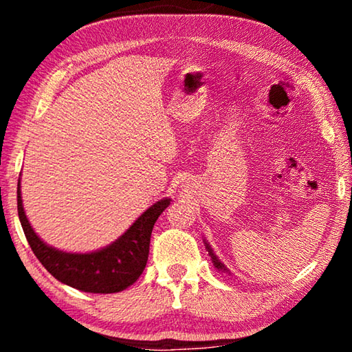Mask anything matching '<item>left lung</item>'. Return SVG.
<instances>
[{
	"mask_svg": "<svg viewBox=\"0 0 352 352\" xmlns=\"http://www.w3.org/2000/svg\"><path fill=\"white\" fill-rule=\"evenodd\" d=\"M205 242V248L208 250V254H210L211 256V261H212V264H214V267H216V269L219 270V272H226V273H230V270L228 269H226V267H225V264H223V262L222 261H220L219 258H217V256L216 254H214V252H212V248H211V245H210V243H208L206 241H204Z\"/></svg>",
	"mask_w": 352,
	"mask_h": 352,
	"instance_id": "1",
	"label": "left lung"
}]
</instances>
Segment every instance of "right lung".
<instances>
[{"instance_id": "add662e5", "label": "right lung", "mask_w": 352, "mask_h": 352, "mask_svg": "<svg viewBox=\"0 0 352 352\" xmlns=\"http://www.w3.org/2000/svg\"><path fill=\"white\" fill-rule=\"evenodd\" d=\"M20 188L19 180V217L34 254L57 281L88 294H116L141 276L147 264L153 225L170 204L166 197L147 208L110 245L90 253H68L47 245L35 233L25 214Z\"/></svg>"}]
</instances>
